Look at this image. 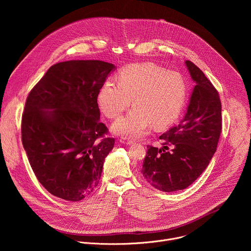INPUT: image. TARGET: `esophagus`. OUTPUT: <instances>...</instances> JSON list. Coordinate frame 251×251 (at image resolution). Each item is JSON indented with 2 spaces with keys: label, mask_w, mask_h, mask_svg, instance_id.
Returning <instances> with one entry per match:
<instances>
[{
  "label": "esophagus",
  "mask_w": 251,
  "mask_h": 251,
  "mask_svg": "<svg viewBox=\"0 0 251 251\" xmlns=\"http://www.w3.org/2000/svg\"><path fill=\"white\" fill-rule=\"evenodd\" d=\"M120 142L122 143V144H125V145H132L134 143L132 140H129V139H126V138H121Z\"/></svg>",
  "instance_id": "obj_1"
}]
</instances>
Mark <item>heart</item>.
<instances>
[{
	"mask_svg": "<svg viewBox=\"0 0 251 251\" xmlns=\"http://www.w3.org/2000/svg\"><path fill=\"white\" fill-rule=\"evenodd\" d=\"M116 81L106 80L96 100L100 111L112 120L122 116L132 100L134 108L113 125L115 133L127 138H141L152 125L162 128L172 124L186 102L184 77L153 62L124 66L117 73Z\"/></svg>",
	"mask_w": 251,
	"mask_h": 251,
	"instance_id": "1",
	"label": "heart"
}]
</instances>
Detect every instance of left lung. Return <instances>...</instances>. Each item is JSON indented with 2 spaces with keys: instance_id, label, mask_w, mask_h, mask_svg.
Masks as SVG:
<instances>
[{
  "instance_id": "8db88e82",
  "label": "left lung",
  "mask_w": 251,
  "mask_h": 251,
  "mask_svg": "<svg viewBox=\"0 0 251 251\" xmlns=\"http://www.w3.org/2000/svg\"><path fill=\"white\" fill-rule=\"evenodd\" d=\"M197 85L188 112L177 125L160 136L163 148L147 146L141 173L162 192L187 189L205 170L217 151L223 128L218 90L192 61H186Z\"/></svg>"
}]
</instances>
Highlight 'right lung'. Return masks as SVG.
Wrapping results in <instances>:
<instances>
[{"instance_id":"obj_1","label":"right lung","mask_w":251,"mask_h":251,"mask_svg":"<svg viewBox=\"0 0 251 251\" xmlns=\"http://www.w3.org/2000/svg\"><path fill=\"white\" fill-rule=\"evenodd\" d=\"M114 68L101 60L58 62L26 97L23 146L35 176L54 197L78 201L99 183L115 139L106 136L96 98Z\"/></svg>"}]
</instances>
